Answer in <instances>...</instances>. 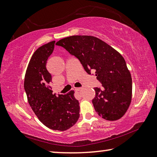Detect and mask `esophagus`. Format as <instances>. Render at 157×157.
<instances>
[{"label": "esophagus", "mask_w": 157, "mask_h": 157, "mask_svg": "<svg viewBox=\"0 0 157 157\" xmlns=\"http://www.w3.org/2000/svg\"><path fill=\"white\" fill-rule=\"evenodd\" d=\"M82 89V88H75V91H80Z\"/></svg>", "instance_id": "esophagus-1"}]
</instances>
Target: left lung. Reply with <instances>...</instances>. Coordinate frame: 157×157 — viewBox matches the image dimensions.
Segmentation results:
<instances>
[{
	"mask_svg": "<svg viewBox=\"0 0 157 157\" xmlns=\"http://www.w3.org/2000/svg\"><path fill=\"white\" fill-rule=\"evenodd\" d=\"M79 59L88 74L95 71L103 88H94L92 103L102 118L120 119L127 111L132 97V79L124 57L111 46L91 36H73L56 43Z\"/></svg>",
	"mask_w": 157,
	"mask_h": 157,
	"instance_id": "obj_1",
	"label": "left lung"
}]
</instances>
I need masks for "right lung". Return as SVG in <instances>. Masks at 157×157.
Here are the masks:
<instances>
[{
  "label": "right lung",
  "mask_w": 157,
  "mask_h": 157,
  "mask_svg": "<svg viewBox=\"0 0 157 157\" xmlns=\"http://www.w3.org/2000/svg\"><path fill=\"white\" fill-rule=\"evenodd\" d=\"M54 43L52 41L40 47L32 55L25 75L24 89L29 105L39 120L49 128L63 131L78 120L79 105L73 90L58 96L52 94L49 86L52 75L46 63L54 51Z\"/></svg>",
  "instance_id": "obj_1"
}]
</instances>
